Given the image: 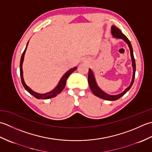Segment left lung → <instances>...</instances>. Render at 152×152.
Listing matches in <instances>:
<instances>
[{
	"label": "left lung",
	"instance_id": "left-lung-1",
	"mask_svg": "<svg viewBox=\"0 0 152 152\" xmlns=\"http://www.w3.org/2000/svg\"><path fill=\"white\" fill-rule=\"evenodd\" d=\"M111 29H112L111 32H112V34L113 37L123 39L126 43L128 44V46H129V48L130 53H131V60H132V66H133V78H132V81H131V84L127 88H126L124 91L121 93H119V94H118V95H108V94H107V93H104L102 91V90H101L99 88V86H97V84H96L94 74H93V71L90 69H89V73H88V83H89V85L90 87V89H91V91L95 96H98V97L102 99L107 100V101H116V100H118L120 98L121 96L124 95L125 93L131 89V86H133V82H134V76H135V71H136V64H135V60H134V55H133V48H132L130 41L129 40V39L127 37H126L125 35L123 34L122 32L119 30L118 27L114 26V25L112 26Z\"/></svg>",
	"mask_w": 152,
	"mask_h": 152
}]
</instances>
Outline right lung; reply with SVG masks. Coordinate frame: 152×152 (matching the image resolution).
<instances>
[{"label": "right lung", "instance_id": "add662e5", "mask_svg": "<svg viewBox=\"0 0 152 152\" xmlns=\"http://www.w3.org/2000/svg\"><path fill=\"white\" fill-rule=\"evenodd\" d=\"M28 44V42H27L26 48H25L23 53H22V56L21 57V61H20V76H21V80L22 84H23V86L25 89H26L27 91L30 93V94H31L32 95L34 96L35 98H37L38 99H51V98L55 97V96H56L58 94H59V93L63 91V89L64 88V87H65L67 78H69V76L74 72V70H76L77 67L75 66V67L72 68V69H70L69 70H68L67 72L63 76L62 78H61L60 81L59 83H58L57 86L52 90V91H51L46 93H44V94L34 92L29 88V87L26 85V83H25L24 79H23V75L22 65H23V60H24L25 53V51H26Z\"/></svg>", "mask_w": 152, "mask_h": 152}]
</instances>
